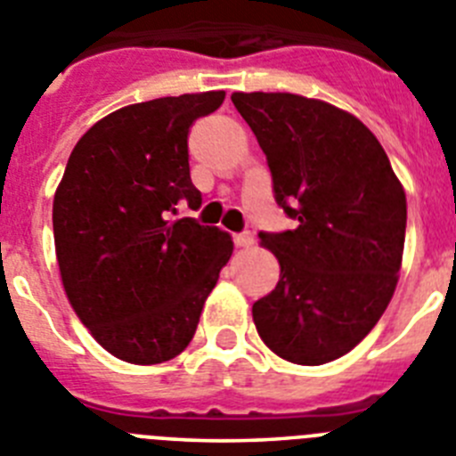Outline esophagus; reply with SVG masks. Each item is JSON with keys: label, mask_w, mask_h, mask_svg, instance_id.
Segmentation results:
<instances>
[{"label": "esophagus", "mask_w": 456, "mask_h": 456, "mask_svg": "<svg viewBox=\"0 0 456 456\" xmlns=\"http://www.w3.org/2000/svg\"><path fill=\"white\" fill-rule=\"evenodd\" d=\"M232 241H235V247H244V248H247V247H251V244L256 240H253L251 232L244 231V232H235V235H232Z\"/></svg>", "instance_id": "obj_1"}]
</instances>
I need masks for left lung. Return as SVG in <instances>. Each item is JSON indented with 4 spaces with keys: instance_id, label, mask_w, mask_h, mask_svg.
Segmentation results:
<instances>
[{
    "instance_id": "obj_1",
    "label": "left lung",
    "mask_w": 456,
    "mask_h": 456,
    "mask_svg": "<svg viewBox=\"0 0 456 456\" xmlns=\"http://www.w3.org/2000/svg\"><path fill=\"white\" fill-rule=\"evenodd\" d=\"M294 231L257 232L281 265L253 304L263 342L289 363L322 365L363 340L397 285L406 196L356 116L292 93H232Z\"/></svg>"
}]
</instances>
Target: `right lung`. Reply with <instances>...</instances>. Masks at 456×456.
Returning <instances> with one entry per match:
<instances>
[{
    "mask_svg": "<svg viewBox=\"0 0 456 456\" xmlns=\"http://www.w3.org/2000/svg\"><path fill=\"white\" fill-rule=\"evenodd\" d=\"M224 91L157 98L95 123L72 148L52 224L61 281L91 336L120 361H171L191 342L232 240L178 205L200 208L189 127Z\"/></svg>",
    "mask_w": 456,
    "mask_h": 456,
    "instance_id": "add662e5",
    "label": "right lung"
}]
</instances>
